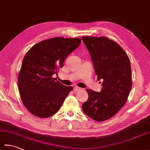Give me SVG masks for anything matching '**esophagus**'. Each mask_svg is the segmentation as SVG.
Returning a JSON list of instances; mask_svg holds the SVG:
<instances>
[{"label": "esophagus", "instance_id": "esophagus-1", "mask_svg": "<svg viewBox=\"0 0 150 150\" xmlns=\"http://www.w3.org/2000/svg\"><path fill=\"white\" fill-rule=\"evenodd\" d=\"M80 90H81V88H79V87H77V86H75V87H74V88H73V91H74L75 92L78 91H80Z\"/></svg>", "mask_w": 150, "mask_h": 150}]
</instances>
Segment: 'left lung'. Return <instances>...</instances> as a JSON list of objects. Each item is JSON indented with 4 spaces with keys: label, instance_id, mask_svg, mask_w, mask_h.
<instances>
[{
    "label": "left lung",
    "instance_id": "1",
    "mask_svg": "<svg viewBox=\"0 0 150 150\" xmlns=\"http://www.w3.org/2000/svg\"><path fill=\"white\" fill-rule=\"evenodd\" d=\"M90 52L95 74L103 80L100 92L87 89L82 105L85 114L97 122L110 119L126 104L132 86L130 60L115 41L104 37H82Z\"/></svg>",
    "mask_w": 150,
    "mask_h": 150
}]
</instances>
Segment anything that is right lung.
I'll return each instance as SVG.
<instances>
[{"mask_svg": "<svg viewBox=\"0 0 150 150\" xmlns=\"http://www.w3.org/2000/svg\"><path fill=\"white\" fill-rule=\"evenodd\" d=\"M81 42L79 38L54 37L36 44L25 55L18 76V88L24 106L33 115L47 118L61 107L72 86L53 78L70 53Z\"/></svg>", "mask_w": 150, "mask_h": 150, "instance_id": "1", "label": "right lung"}]
</instances>
